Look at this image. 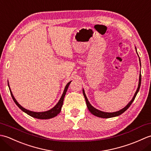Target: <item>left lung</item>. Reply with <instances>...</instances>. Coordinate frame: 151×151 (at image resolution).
Instances as JSON below:
<instances>
[{"label":"left lung","mask_w":151,"mask_h":151,"mask_svg":"<svg viewBox=\"0 0 151 151\" xmlns=\"http://www.w3.org/2000/svg\"><path fill=\"white\" fill-rule=\"evenodd\" d=\"M136 52H137V50H136ZM137 55H138V54H137ZM139 62H140V58H139ZM141 81H142V75H141V73H140V75H139V84H138V87H137V91H136L135 94H134V96L133 97L132 99L131 100V101L129 102V104H128L126 106H125L124 108L121 109V110L118 111H115V112H113V113H108V112H104V111H100L97 110V109L95 108L93 106H92L91 105V104L89 103L87 97H86V95L85 94V92H84V90L83 89L82 91H83V94H84V96L85 97V99H86V104H87V106H88V108L89 111L91 112V113L92 114H93L94 115H95V116L97 117H101V118H110V117H116V116H118V115H119L121 114H122L123 113V112H124L125 111H126L128 108H129L130 105L132 104V103L133 102V101H134V99H135L136 95L137 94V93H138L139 90V88H140V86H141Z\"/></svg>","instance_id":"1"}]
</instances>
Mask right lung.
Returning <instances> with one entry per match:
<instances>
[{
    "instance_id": "obj_1",
    "label": "right lung",
    "mask_w": 151,
    "mask_h": 151,
    "mask_svg": "<svg viewBox=\"0 0 151 151\" xmlns=\"http://www.w3.org/2000/svg\"><path fill=\"white\" fill-rule=\"evenodd\" d=\"M71 82H69V83H67V84L66 85L65 89H64L63 94L62 95V97H61L60 101L58 102L57 104L54 106V108H52L51 110H49V111H43V112H34V111H32L30 110H28L27 109L24 108L23 107H22L19 104L17 101L15 100V99L14 98V95H13L11 91V89L9 88V86L8 84H8L9 86V91H10V93L12 95V97L13 99V100L15 102V103L17 104V106L21 109L22 111H23L25 113L27 114L28 115H29L30 116L34 117V118H37V119H51L54 117L56 116V115L58 114L60 111H61V109H62V106L63 105V99L64 97H65V95L66 94V92L67 89H68L69 86L70 84V83Z\"/></svg>"
}]
</instances>
